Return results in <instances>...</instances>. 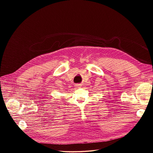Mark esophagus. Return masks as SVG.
Segmentation results:
<instances>
[{
  "instance_id": "esophagus-1",
  "label": "esophagus",
  "mask_w": 153,
  "mask_h": 153,
  "mask_svg": "<svg viewBox=\"0 0 153 153\" xmlns=\"http://www.w3.org/2000/svg\"><path fill=\"white\" fill-rule=\"evenodd\" d=\"M75 86H76V87H78V88H79V87H81V84H76L75 85Z\"/></svg>"
}]
</instances>
